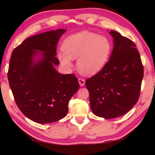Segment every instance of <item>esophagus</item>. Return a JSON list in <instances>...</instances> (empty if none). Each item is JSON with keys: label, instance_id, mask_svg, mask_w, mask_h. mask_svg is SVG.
<instances>
[{"label": "esophagus", "instance_id": "esophagus-1", "mask_svg": "<svg viewBox=\"0 0 155 155\" xmlns=\"http://www.w3.org/2000/svg\"><path fill=\"white\" fill-rule=\"evenodd\" d=\"M78 81H79V85L81 87H83L84 85L85 84V80L84 79H78Z\"/></svg>", "mask_w": 155, "mask_h": 155}]
</instances>
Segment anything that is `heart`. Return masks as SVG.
<instances>
[{
	"label": "heart",
	"mask_w": 155,
	"mask_h": 155,
	"mask_svg": "<svg viewBox=\"0 0 155 155\" xmlns=\"http://www.w3.org/2000/svg\"><path fill=\"white\" fill-rule=\"evenodd\" d=\"M63 51L57 54L60 64L71 68L73 60L77 59L79 71L86 75H94L107 63L111 51V44L104 36L82 31L68 36L62 44Z\"/></svg>",
	"instance_id": "obj_1"
}]
</instances>
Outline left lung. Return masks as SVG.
<instances>
[{"instance_id": "obj_1", "label": "left lung", "mask_w": 155, "mask_h": 155, "mask_svg": "<svg viewBox=\"0 0 155 155\" xmlns=\"http://www.w3.org/2000/svg\"><path fill=\"white\" fill-rule=\"evenodd\" d=\"M114 47L107 63L85 84L92 111L113 119L128 112L138 100L143 67L136 46L118 32L111 31Z\"/></svg>"}]
</instances>
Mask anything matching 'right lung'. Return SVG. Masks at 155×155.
Here are the masks:
<instances>
[{"label": "right lung", "mask_w": 155, "mask_h": 155, "mask_svg": "<svg viewBox=\"0 0 155 155\" xmlns=\"http://www.w3.org/2000/svg\"><path fill=\"white\" fill-rule=\"evenodd\" d=\"M65 29L28 38L12 53L8 83L22 113L37 123L58 121L66 116L68 102L79 90L74 74H61L55 66L57 44Z\"/></svg>", "instance_id": "add662e5"}]
</instances>
